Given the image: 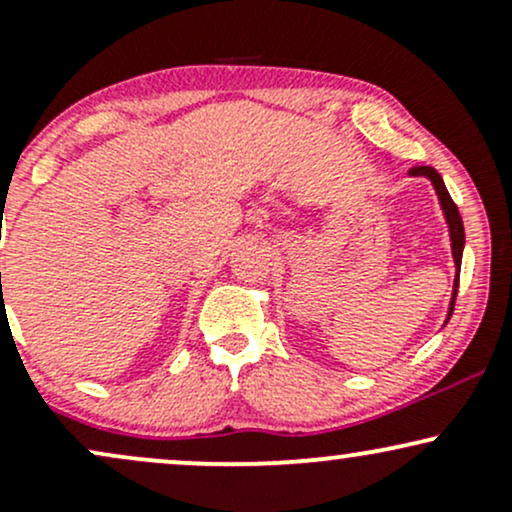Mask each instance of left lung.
<instances>
[{
  "mask_svg": "<svg viewBox=\"0 0 512 512\" xmlns=\"http://www.w3.org/2000/svg\"><path fill=\"white\" fill-rule=\"evenodd\" d=\"M409 175H414V178H419V175H424V178L431 180V185L436 187V195H438V202H440V209H443L445 214V221H448V228H450V245H452V260H455V284H452V298H450V308H448V320L452 315V308H455V298H457V286H460V267H462V250H464V226H462V216L460 211H457V204L452 202L448 187H445L443 178H440V173L436 168L431 166H414L409 170ZM445 320V322H448Z\"/></svg>",
  "mask_w": 512,
  "mask_h": 512,
  "instance_id": "1",
  "label": "left lung"
}]
</instances>
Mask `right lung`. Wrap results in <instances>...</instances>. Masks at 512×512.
Segmentation results:
<instances>
[{
  "instance_id": "obj_1",
  "label": "right lung",
  "mask_w": 512,
  "mask_h": 512,
  "mask_svg": "<svg viewBox=\"0 0 512 512\" xmlns=\"http://www.w3.org/2000/svg\"><path fill=\"white\" fill-rule=\"evenodd\" d=\"M0 276H2V274H0Z\"/></svg>"
}]
</instances>
